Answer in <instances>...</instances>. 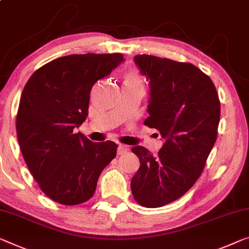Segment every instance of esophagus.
Listing matches in <instances>:
<instances>
[{
  "mask_svg": "<svg viewBox=\"0 0 249 249\" xmlns=\"http://www.w3.org/2000/svg\"><path fill=\"white\" fill-rule=\"evenodd\" d=\"M128 151V146H126V145H123V144H120V145H118V147H117V154H124L125 152H127Z\"/></svg>",
  "mask_w": 249,
  "mask_h": 249,
  "instance_id": "1",
  "label": "esophagus"
}]
</instances>
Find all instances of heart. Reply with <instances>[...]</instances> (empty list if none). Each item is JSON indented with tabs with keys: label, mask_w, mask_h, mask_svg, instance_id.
Here are the masks:
<instances>
[{
	"label": "heart",
	"mask_w": 249,
	"mask_h": 249,
	"mask_svg": "<svg viewBox=\"0 0 249 249\" xmlns=\"http://www.w3.org/2000/svg\"><path fill=\"white\" fill-rule=\"evenodd\" d=\"M124 86H142V81L137 73L127 71L124 75Z\"/></svg>",
	"instance_id": "heart-1"
}]
</instances>
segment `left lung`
Masks as SVG:
<instances>
[{
  "mask_svg": "<svg viewBox=\"0 0 249 249\" xmlns=\"http://www.w3.org/2000/svg\"><path fill=\"white\" fill-rule=\"evenodd\" d=\"M134 61L150 81L144 124L157 128L164 143L157 155L144 146L132 148L140 168L131 189L141 206L159 208L199 179L217 140L220 102L213 80L192 64L150 54H137Z\"/></svg>",
  "mask_w": 249,
  "mask_h": 249,
  "instance_id": "8db88e82",
  "label": "left lung"
}]
</instances>
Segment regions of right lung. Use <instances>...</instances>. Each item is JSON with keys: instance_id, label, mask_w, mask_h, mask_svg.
<instances>
[{"instance_id": "1", "label": "right lung", "mask_w": 249, "mask_h": 249, "mask_svg": "<svg viewBox=\"0 0 249 249\" xmlns=\"http://www.w3.org/2000/svg\"><path fill=\"white\" fill-rule=\"evenodd\" d=\"M123 61L122 53L65 55L39 68L25 84L17 115L18 144L32 177L55 202H86L116 157V143L91 142L73 128L86 121L94 84Z\"/></svg>"}]
</instances>
